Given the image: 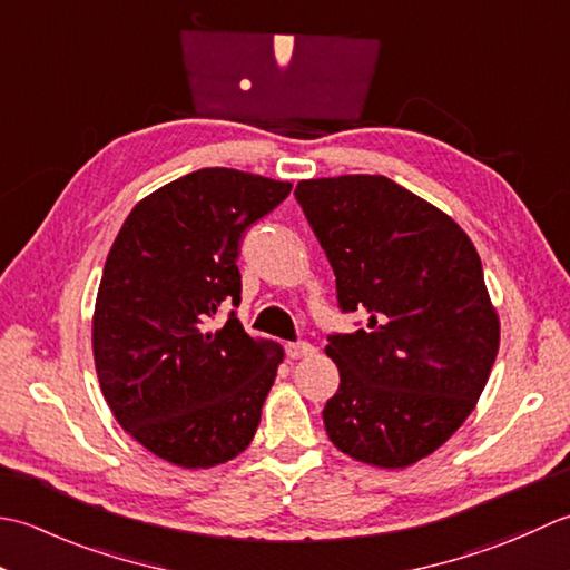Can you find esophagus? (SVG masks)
<instances>
[{
	"label": "esophagus",
	"instance_id": "34e87169",
	"mask_svg": "<svg viewBox=\"0 0 570 570\" xmlns=\"http://www.w3.org/2000/svg\"><path fill=\"white\" fill-rule=\"evenodd\" d=\"M285 352L289 358H307V356H315L317 350L309 342H289L285 346Z\"/></svg>",
	"mask_w": 570,
	"mask_h": 570
}]
</instances>
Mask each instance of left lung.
Returning <instances> with one entry per match:
<instances>
[{
    "label": "left lung",
    "instance_id": "8db88e82",
    "mask_svg": "<svg viewBox=\"0 0 570 570\" xmlns=\"http://www.w3.org/2000/svg\"><path fill=\"white\" fill-rule=\"evenodd\" d=\"M295 196L342 309L368 317L324 346L340 368L324 428L344 455L411 468L468 421L499 352L480 255L445 212L381 174L302 179Z\"/></svg>",
    "mask_w": 570,
    "mask_h": 570
}]
</instances>
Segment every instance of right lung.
Returning a JSON list of instances; mask_svg holds the SVG:
<instances>
[{"mask_svg": "<svg viewBox=\"0 0 570 570\" xmlns=\"http://www.w3.org/2000/svg\"><path fill=\"white\" fill-rule=\"evenodd\" d=\"M293 184L208 167L159 187L125 218L92 312V358L125 433L184 470L240 455L258 431L283 346L243 332L238 250Z\"/></svg>", "mask_w": 570, "mask_h": 570, "instance_id": "right-lung-1", "label": "right lung"}]
</instances>
